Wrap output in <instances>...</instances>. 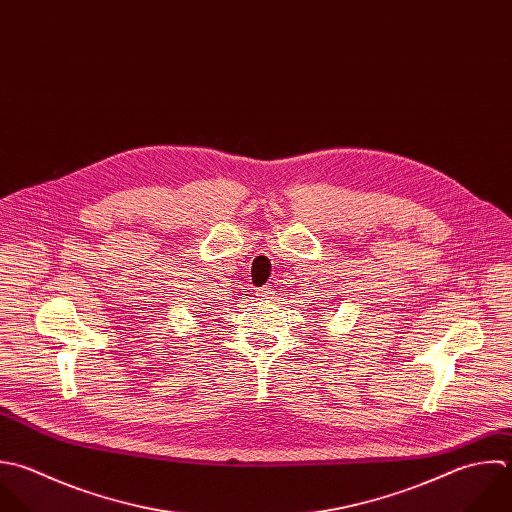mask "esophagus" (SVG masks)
<instances>
[{
    "mask_svg": "<svg viewBox=\"0 0 512 512\" xmlns=\"http://www.w3.org/2000/svg\"><path fill=\"white\" fill-rule=\"evenodd\" d=\"M257 297H259V299H263V301H273L277 295H275V291H273L271 287H263V289H259Z\"/></svg>",
    "mask_w": 512,
    "mask_h": 512,
    "instance_id": "esophagus-1",
    "label": "esophagus"
}]
</instances>
